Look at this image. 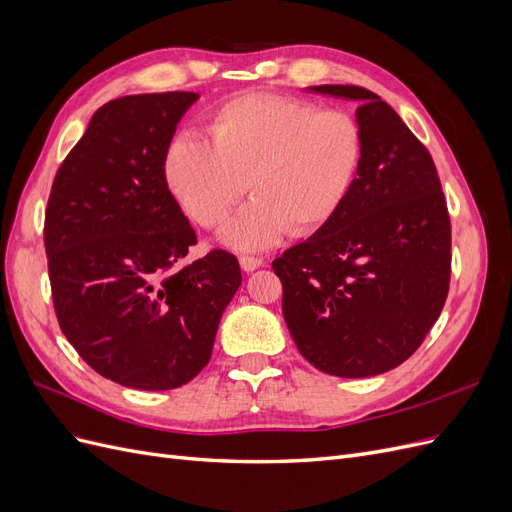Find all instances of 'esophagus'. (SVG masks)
Returning <instances> with one entry per match:
<instances>
[{
    "mask_svg": "<svg viewBox=\"0 0 512 512\" xmlns=\"http://www.w3.org/2000/svg\"><path fill=\"white\" fill-rule=\"evenodd\" d=\"M239 265H241L243 271H254V269H258L262 265V258H258V256H241L239 258Z\"/></svg>",
    "mask_w": 512,
    "mask_h": 512,
    "instance_id": "obj_1",
    "label": "esophagus"
}]
</instances>
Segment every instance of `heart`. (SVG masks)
Returning a JSON list of instances; mask_svg holds the SVG:
<instances>
[{"instance_id": "obj_1", "label": "heart", "mask_w": 512, "mask_h": 512, "mask_svg": "<svg viewBox=\"0 0 512 512\" xmlns=\"http://www.w3.org/2000/svg\"><path fill=\"white\" fill-rule=\"evenodd\" d=\"M209 141L175 136L164 151V181L177 205L205 230L220 228L247 185L254 200L222 239L260 250L286 232L314 235L342 211L359 179L365 134L344 108L277 94H241L207 119Z\"/></svg>"}]
</instances>
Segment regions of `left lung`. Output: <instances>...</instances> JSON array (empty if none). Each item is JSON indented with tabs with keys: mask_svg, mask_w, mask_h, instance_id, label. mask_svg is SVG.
Instances as JSON below:
<instances>
[{
	"mask_svg": "<svg viewBox=\"0 0 512 512\" xmlns=\"http://www.w3.org/2000/svg\"><path fill=\"white\" fill-rule=\"evenodd\" d=\"M359 100V179L335 218L273 260L299 352L324 374H384L416 352L451 284V218L427 147L374 91L320 85Z\"/></svg>",
	"mask_w": 512,
	"mask_h": 512,
	"instance_id": "obj_1",
	"label": "left lung"
}]
</instances>
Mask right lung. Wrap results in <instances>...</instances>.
<instances>
[{
	"mask_svg": "<svg viewBox=\"0 0 512 512\" xmlns=\"http://www.w3.org/2000/svg\"><path fill=\"white\" fill-rule=\"evenodd\" d=\"M194 91L106 102L57 168L44 213L61 333L100 376L141 391L188 384L241 286L235 254L185 262L196 232L164 181Z\"/></svg>",
	"mask_w": 512,
	"mask_h": 512,
	"instance_id": "add662e5",
	"label": "right lung"
}]
</instances>
